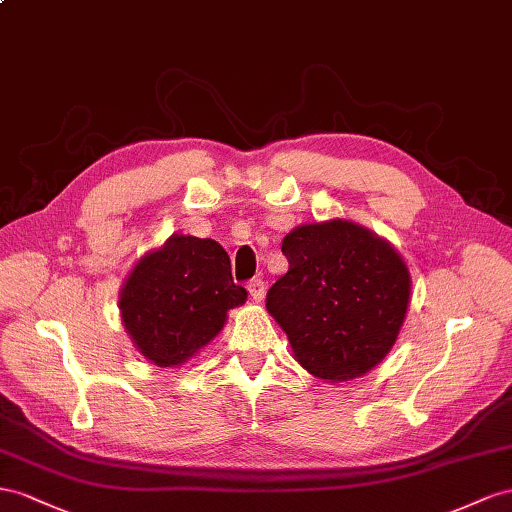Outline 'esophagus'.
I'll list each match as a JSON object with an SVG mask.
<instances>
[{
  "label": "esophagus",
  "mask_w": 512,
  "mask_h": 512,
  "mask_svg": "<svg viewBox=\"0 0 512 512\" xmlns=\"http://www.w3.org/2000/svg\"><path fill=\"white\" fill-rule=\"evenodd\" d=\"M248 294H251V298L253 300H264V296H266V283H264V279H251L248 281Z\"/></svg>",
  "instance_id": "obj_1"
}]
</instances>
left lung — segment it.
<instances>
[{"mask_svg":"<svg viewBox=\"0 0 512 512\" xmlns=\"http://www.w3.org/2000/svg\"><path fill=\"white\" fill-rule=\"evenodd\" d=\"M287 272L266 309L287 333L296 361L331 383L363 376L385 359L406 316L411 279L402 257L348 220L287 233Z\"/></svg>","mask_w":512,"mask_h":512,"instance_id":"1","label":"left lung"}]
</instances>
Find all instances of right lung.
Instances as JSON below:
<instances>
[{
    "label": "right lung",
    "mask_w": 512,
    "mask_h": 512,
    "mask_svg": "<svg viewBox=\"0 0 512 512\" xmlns=\"http://www.w3.org/2000/svg\"><path fill=\"white\" fill-rule=\"evenodd\" d=\"M225 248L194 235H173L138 261L121 290L125 329L144 357L173 368L220 333L227 311L242 305Z\"/></svg>",
    "instance_id": "1"
}]
</instances>
